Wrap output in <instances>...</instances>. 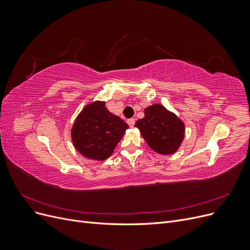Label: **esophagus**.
<instances>
[{"instance_id": "34e87169", "label": "esophagus", "mask_w": 250, "mask_h": 250, "mask_svg": "<svg viewBox=\"0 0 250 250\" xmlns=\"http://www.w3.org/2000/svg\"><path fill=\"white\" fill-rule=\"evenodd\" d=\"M127 123H128V125H129L130 127H133V126H134V123H135V120H134V119L127 120Z\"/></svg>"}]
</instances>
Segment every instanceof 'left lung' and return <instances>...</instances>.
<instances>
[{
  "instance_id": "obj_1",
  "label": "left lung",
  "mask_w": 250,
  "mask_h": 250,
  "mask_svg": "<svg viewBox=\"0 0 250 250\" xmlns=\"http://www.w3.org/2000/svg\"><path fill=\"white\" fill-rule=\"evenodd\" d=\"M142 137L149 147L160 154L176 152L185 137V124L161 104L145 109V117L137 121Z\"/></svg>"
}]
</instances>
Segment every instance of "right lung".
Wrapping results in <instances>:
<instances>
[{
    "label": "right lung",
    "mask_w": 250,
    "mask_h": 250,
    "mask_svg": "<svg viewBox=\"0 0 250 250\" xmlns=\"http://www.w3.org/2000/svg\"><path fill=\"white\" fill-rule=\"evenodd\" d=\"M128 127L122 119L108 111L105 102L96 101L79 113L72 128V141L83 156L104 161L112 154Z\"/></svg>",
    "instance_id": "right-lung-1"
}]
</instances>
